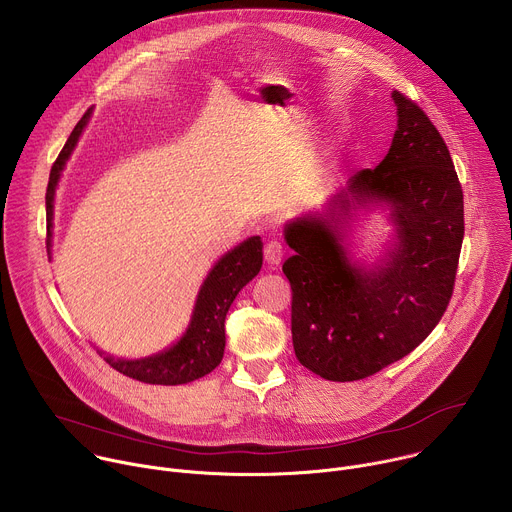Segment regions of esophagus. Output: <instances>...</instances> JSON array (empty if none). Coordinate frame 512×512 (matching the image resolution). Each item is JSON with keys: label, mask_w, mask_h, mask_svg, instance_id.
Instances as JSON below:
<instances>
[{"label": "esophagus", "mask_w": 512, "mask_h": 512, "mask_svg": "<svg viewBox=\"0 0 512 512\" xmlns=\"http://www.w3.org/2000/svg\"><path fill=\"white\" fill-rule=\"evenodd\" d=\"M263 255H265V261L273 267H277L283 259V247L277 243V241H269L263 249Z\"/></svg>", "instance_id": "1"}]
</instances>
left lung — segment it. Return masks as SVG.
Instances as JSON below:
<instances>
[{
	"label": "left lung",
	"instance_id": "left-lung-1",
	"mask_svg": "<svg viewBox=\"0 0 512 512\" xmlns=\"http://www.w3.org/2000/svg\"><path fill=\"white\" fill-rule=\"evenodd\" d=\"M385 160L360 170L318 210L289 218L283 263L291 283V340L298 360L326 381L371 377L417 348L442 320L454 289L464 194L448 145L399 91ZM381 209L392 227L384 253L355 257L351 225Z\"/></svg>",
	"mask_w": 512,
	"mask_h": 512
}]
</instances>
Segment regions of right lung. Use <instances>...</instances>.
Listing matches in <instances>:
<instances>
[{"mask_svg": "<svg viewBox=\"0 0 512 512\" xmlns=\"http://www.w3.org/2000/svg\"><path fill=\"white\" fill-rule=\"evenodd\" d=\"M93 107L81 117L58 154L46 190V225H48V257H52L54 231V198L62 178V170L75 152L77 143L89 125ZM263 243L261 237H249L235 249L218 259L204 277L192 308L190 322L182 336L168 348L141 358H119L105 350L97 352L111 367L135 381L150 385H186L214 371L225 354V318L239 291L261 271Z\"/></svg>", "mask_w": 512, "mask_h": 512, "instance_id": "1", "label": "right lung"}]
</instances>
